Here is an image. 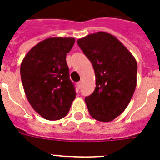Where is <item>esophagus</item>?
I'll use <instances>...</instances> for the list:
<instances>
[{"label":"esophagus","mask_w":160,"mask_h":160,"mask_svg":"<svg viewBox=\"0 0 160 160\" xmlns=\"http://www.w3.org/2000/svg\"><path fill=\"white\" fill-rule=\"evenodd\" d=\"M81 84H82V83H81V81H79V82H77V84H76V85H77V88H78V89H80V86H81Z\"/></svg>","instance_id":"esophagus-1"}]
</instances>
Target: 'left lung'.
<instances>
[{
	"mask_svg": "<svg viewBox=\"0 0 160 160\" xmlns=\"http://www.w3.org/2000/svg\"><path fill=\"white\" fill-rule=\"evenodd\" d=\"M92 63L95 91L85 97L90 114L101 122L112 121L122 114L134 95L137 84V62L120 41L100 31L77 41Z\"/></svg>",
	"mask_w": 160,
	"mask_h": 160,
	"instance_id": "left-lung-1",
	"label": "left lung"
}]
</instances>
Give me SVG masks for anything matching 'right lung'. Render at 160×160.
Segmentation results:
<instances>
[{
    "label": "right lung",
    "instance_id": "obj_1",
    "mask_svg": "<svg viewBox=\"0 0 160 160\" xmlns=\"http://www.w3.org/2000/svg\"><path fill=\"white\" fill-rule=\"evenodd\" d=\"M75 41L71 37L46 39L31 49L21 62V77L26 98L44 119L64 118L75 100V86L65 60Z\"/></svg>",
    "mask_w": 160,
    "mask_h": 160
}]
</instances>
